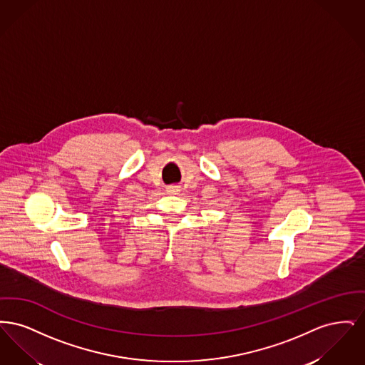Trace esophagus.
Segmentation results:
<instances>
[{
	"label": "esophagus",
	"instance_id": "obj_1",
	"mask_svg": "<svg viewBox=\"0 0 365 365\" xmlns=\"http://www.w3.org/2000/svg\"><path fill=\"white\" fill-rule=\"evenodd\" d=\"M167 191H168L170 194H176V192L179 191V189H178L176 186H168V187H167Z\"/></svg>",
	"mask_w": 365,
	"mask_h": 365
}]
</instances>
